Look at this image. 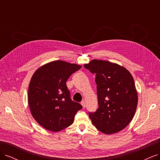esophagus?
<instances>
[{"label": "esophagus", "mask_w": 160, "mask_h": 160, "mask_svg": "<svg viewBox=\"0 0 160 160\" xmlns=\"http://www.w3.org/2000/svg\"><path fill=\"white\" fill-rule=\"evenodd\" d=\"M81 105L83 106V108H85V106H86V103H85V102L84 101H81Z\"/></svg>", "instance_id": "1"}]
</instances>
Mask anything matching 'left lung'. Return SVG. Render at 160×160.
Wrapping results in <instances>:
<instances>
[{
    "label": "left lung",
    "instance_id": "obj_1",
    "mask_svg": "<svg viewBox=\"0 0 160 160\" xmlns=\"http://www.w3.org/2000/svg\"><path fill=\"white\" fill-rule=\"evenodd\" d=\"M95 73L99 108L89 117L105 134L118 133L133 119L138 102V92L130 72L107 61L93 59L84 65Z\"/></svg>",
    "mask_w": 160,
    "mask_h": 160
}]
</instances>
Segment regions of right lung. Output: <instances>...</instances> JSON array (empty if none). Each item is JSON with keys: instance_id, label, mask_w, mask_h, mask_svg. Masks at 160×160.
Masks as SVG:
<instances>
[{"instance_id": "1", "label": "right lung", "mask_w": 160, "mask_h": 160, "mask_svg": "<svg viewBox=\"0 0 160 160\" xmlns=\"http://www.w3.org/2000/svg\"><path fill=\"white\" fill-rule=\"evenodd\" d=\"M82 66L54 61L38 68L32 75L28 103L33 118L41 126L57 132L70 126L82 105L72 101L66 82Z\"/></svg>"}]
</instances>
